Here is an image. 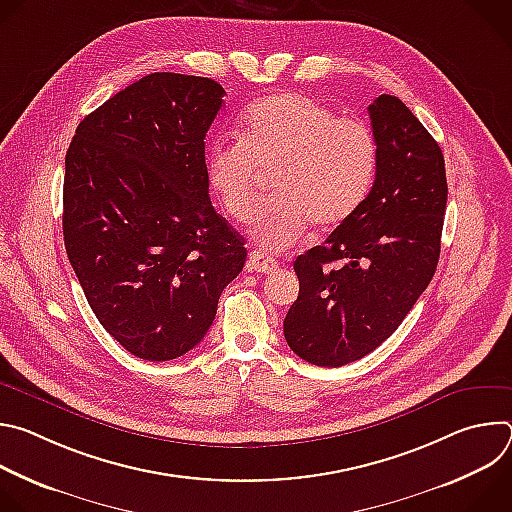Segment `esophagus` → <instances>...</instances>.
Masks as SVG:
<instances>
[{"label":"esophagus","mask_w":512,"mask_h":512,"mask_svg":"<svg viewBox=\"0 0 512 512\" xmlns=\"http://www.w3.org/2000/svg\"><path fill=\"white\" fill-rule=\"evenodd\" d=\"M251 271H259V273H271L277 269V261L271 259L269 255H265L263 251H251L249 253V265Z\"/></svg>","instance_id":"esophagus-1"}]
</instances>
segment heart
Here are the masks:
<instances>
[{"label": "heart", "instance_id": "heart-1", "mask_svg": "<svg viewBox=\"0 0 512 512\" xmlns=\"http://www.w3.org/2000/svg\"><path fill=\"white\" fill-rule=\"evenodd\" d=\"M206 180L223 210L247 221L265 174L271 192L251 218V237L267 253L298 243L310 225L328 233L369 198L379 170L373 127L340 117L328 105L281 93L255 101L239 139L218 137L206 148Z\"/></svg>", "mask_w": 512, "mask_h": 512}]
</instances>
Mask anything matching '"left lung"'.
I'll list each match as a JSON object with an SVG mask.
<instances>
[{
  "label": "left lung",
  "instance_id": "1",
  "mask_svg": "<svg viewBox=\"0 0 512 512\" xmlns=\"http://www.w3.org/2000/svg\"><path fill=\"white\" fill-rule=\"evenodd\" d=\"M379 141L373 190L356 214L294 263L300 279L283 334L300 358L342 367L373 352L429 285L448 202L440 145L393 95L369 105ZM337 267L330 270L327 265Z\"/></svg>",
  "mask_w": 512,
  "mask_h": 512
}]
</instances>
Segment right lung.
<instances>
[{"mask_svg": "<svg viewBox=\"0 0 512 512\" xmlns=\"http://www.w3.org/2000/svg\"><path fill=\"white\" fill-rule=\"evenodd\" d=\"M212 79L154 72L87 115L64 162L62 233L91 310L133 356L172 360L212 326L245 239L208 196Z\"/></svg>", "mask_w": 512, "mask_h": 512, "instance_id": "obj_1", "label": "right lung"}]
</instances>
